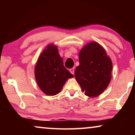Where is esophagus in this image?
Masks as SVG:
<instances>
[{
    "label": "esophagus",
    "instance_id": "1",
    "mask_svg": "<svg viewBox=\"0 0 135 135\" xmlns=\"http://www.w3.org/2000/svg\"><path fill=\"white\" fill-rule=\"evenodd\" d=\"M69 71L71 72V73L72 74H74V68H71V69H69Z\"/></svg>",
    "mask_w": 135,
    "mask_h": 135
}]
</instances>
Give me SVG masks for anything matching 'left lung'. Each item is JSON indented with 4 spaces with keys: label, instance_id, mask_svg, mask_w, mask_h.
Wrapping results in <instances>:
<instances>
[{
    "label": "left lung",
    "instance_id": "1",
    "mask_svg": "<svg viewBox=\"0 0 135 135\" xmlns=\"http://www.w3.org/2000/svg\"><path fill=\"white\" fill-rule=\"evenodd\" d=\"M112 69V61L104 49L97 42H90L79 53V66L75 68V77L85 95L97 97L108 87Z\"/></svg>",
    "mask_w": 135,
    "mask_h": 135
}]
</instances>
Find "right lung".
<instances>
[{
	"label": "right lung",
	"mask_w": 135,
	"mask_h": 135,
	"mask_svg": "<svg viewBox=\"0 0 135 135\" xmlns=\"http://www.w3.org/2000/svg\"><path fill=\"white\" fill-rule=\"evenodd\" d=\"M35 77L42 91L53 96L60 92L66 80L74 75L64 66L58 48L51 44L40 54L35 67Z\"/></svg>",
	"instance_id": "add662e5"
}]
</instances>
